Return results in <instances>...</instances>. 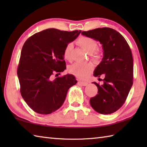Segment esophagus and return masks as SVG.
I'll list each match as a JSON object with an SVG mask.
<instances>
[{"label":"esophagus","instance_id":"1","mask_svg":"<svg viewBox=\"0 0 147 147\" xmlns=\"http://www.w3.org/2000/svg\"><path fill=\"white\" fill-rule=\"evenodd\" d=\"M78 83L79 84H80V85H83V86H87L88 85V83L87 82H78Z\"/></svg>","mask_w":147,"mask_h":147}]
</instances>
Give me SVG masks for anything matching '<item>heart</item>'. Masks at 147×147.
Returning a JSON list of instances; mask_svg holds the SVG:
<instances>
[{"instance_id": "heart-1", "label": "heart", "mask_w": 147, "mask_h": 147, "mask_svg": "<svg viewBox=\"0 0 147 147\" xmlns=\"http://www.w3.org/2000/svg\"><path fill=\"white\" fill-rule=\"evenodd\" d=\"M77 43L90 54L92 59L94 61H98L101 57V52L99 50L96 49L97 47L95 40L87 36H81L78 39ZM72 45L69 43L64 50L63 56L64 59L67 61L71 60V52ZM93 69V65L90 63H80L75 62L69 65L68 71L70 73L73 74L80 79H85L91 73Z\"/></svg>"}]
</instances>
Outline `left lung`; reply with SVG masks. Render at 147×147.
Returning a JSON list of instances; mask_svg holds the SVG:
<instances>
[{"label":"left lung","instance_id":"obj_1","mask_svg":"<svg viewBox=\"0 0 147 147\" xmlns=\"http://www.w3.org/2000/svg\"><path fill=\"white\" fill-rule=\"evenodd\" d=\"M82 34L100 42L104 51V57L93 74L95 77L104 76V84L93 83L97 86L98 94L90 98V104L100 114L114 113L125 102L133 85L131 51L123 35L110 28H98Z\"/></svg>","mask_w":147,"mask_h":147}]
</instances>
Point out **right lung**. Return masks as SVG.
Segmentation results:
<instances>
[{
  "instance_id": "1",
  "label": "right lung",
  "mask_w": 147,
  "mask_h": 147,
  "mask_svg": "<svg viewBox=\"0 0 147 147\" xmlns=\"http://www.w3.org/2000/svg\"><path fill=\"white\" fill-rule=\"evenodd\" d=\"M82 31L49 28L34 34L24 43L17 74L22 97L33 111L49 114L60 108L76 78L66 74L54 78L66 66L64 50ZM55 75V76H56Z\"/></svg>"
}]
</instances>
